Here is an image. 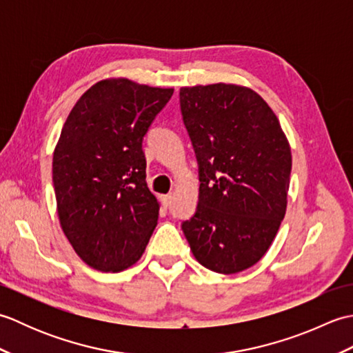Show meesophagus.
<instances>
[{"label": "esophagus", "mask_w": 353, "mask_h": 353, "mask_svg": "<svg viewBox=\"0 0 353 353\" xmlns=\"http://www.w3.org/2000/svg\"><path fill=\"white\" fill-rule=\"evenodd\" d=\"M162 206L163 208H168L170 205H171V201H172V194H167V196H162Z\"/></svg>", "instance_id": "34e87169"}]
</instances>
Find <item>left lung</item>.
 <instances>
[{"instance_id":"obj_1","label":"left lung","mask_w":353,"mask_h":353,"mask_svg":"<svg viewBox=\"0 0 353 353\" xmlns=\"http://www.w3.org/2000/svg\"><path fill=\"white\" fill-rule=\"evenodd\" d=\"M181 109L199 161V205L182 224L201 265L234 274L264 256L287 211L291 148L279 119L253 89L181 88Z\"/></svg>"}]
</instances>
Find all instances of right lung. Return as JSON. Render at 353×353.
<instances>
[{
  "label": "right lung",
  "mask_w": 353,
  "mask_h": 353,
  "mask_svg": "<svg viewBox=\"0 0 353 353\" xmlns=\"http://www.w3.org/2000/svg\"><path fill=\"white\" fill-rule=\"evenodd\" d=\"M172 88L97 81L74 104L52 154L57 215L79 258L118 273L145 252L159 201L145 181L142 138Z\"/></svg>",
  "instance_id": "right-lung-1"
}]
</instances>
